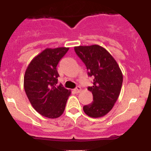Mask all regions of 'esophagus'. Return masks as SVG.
Wrapping results in <instances>:
<instances>
[{
	"instance_id": "obj_1",
	"label": "esophagus",
	"mask_w": 151,
	"mask_h": 151,
	"mask_svg": "<svg viewBox=\"0 0 151 151\" xmlns=\"http://www.w3.org/2000/svg\"><path fill=\"white\" fill-rule=\"evenodd\" d=\"M81 90H82L81 87H80V86H77V87L74 89V91L76 92V93H79V92L81 91Z\"/></svg>"
}]
</instances>
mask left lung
<instances>
[{"instance_id":"obj_1","label":"left lung","mask_w":151,"mask_h":151,"mask_svg":"<svg viewBox=\"0 0 151 151\" xmlns=\"http://www.w3.org/2000/svg\"><path fill=\"white\" fill-rule=\"evenodd\" d=\"M75 51L88 69V76L94 78L88 89L93 94V102L83 106L88 116L99 118L107 114L118 99L123 76L120 68L111 54L97 45L78 46Z\"/></svg>"}]
</instances>
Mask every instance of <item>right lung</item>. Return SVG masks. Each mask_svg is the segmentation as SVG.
<instances>
[{
    "label": "right lung",
    "instance_id": "add662e5",
    "mask_svg": "<svg viewBox=\"0 0 151 151\" xmlns=\"http://www.w3.org/2000/svg\"><path fill=\"white\" fill-rule=\"evenodd\" d=\"M69 47L46 48L35 57L24 76V89L35 110L50 119L60 116L71 91L57 85V66Z\"/></svg>",
    "mask_w": 151,
    "mask_h": 151
}]
</instances>
